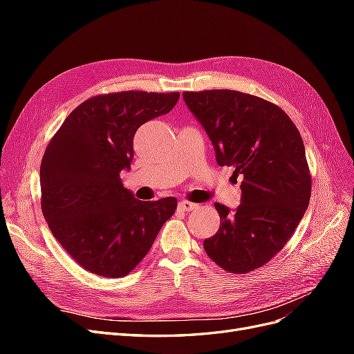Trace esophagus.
I'll return each mask as SVG.
<instances>
[{
    "instance_id": "obj_1",
    "label": "esophagus",
    "mask_w": 354,
    "mask_h": 354,
    "mask_svg": "<svg viewBox=\"0 0 354 354\" xmlns=\"http://www.w3.org/2000/svg\"><path fill=\"white\" fill-rule=\"evenodd\" d=\"M178 207L183 209V211H194L196 209L199 205L198 203H194V202H189V201H180L178 202Z\"/></svg>"
}]
</instances>
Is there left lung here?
Masks as SVG:
<instances>
[{"label":"left lung","mask_w":354,"mask_h":354,"mask_svg":"<svg viewBox=\"0 0 354 354\" xmlns=\"http://www.w3.org/2000/svg\"><path fill=\"white\" fill-rule=\"evenodd\" d=\"M183 100L212 143L217 164L242 177L241 205H216L221 224L203 241L209 259L243 274L279 252L312 194L303 138L276 104L233 90L186 91Z\"/></svg>","instance_id":"left-lung-1"}]
</instances>
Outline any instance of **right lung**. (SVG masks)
Wrapping results in <instances>:
<instances>
[{"mask_svg":"<svg viewBox=\"0 0 354 354\" xmlns=\"http://www.w3.org/2000/svg\"><path fill=\"white\" fill-rule=\"evenodd\" d=\"M178 93L122 91L85 100L62 124L39 169L41 208L59 243L85 270L130 273L177 208L176 198L138 201L120 174L131 169L133 138L168 113Z\"/></svg>","mask_w":354,"mask_h":354,"instance_id":"1","label":"right lung"}]
</instances>
